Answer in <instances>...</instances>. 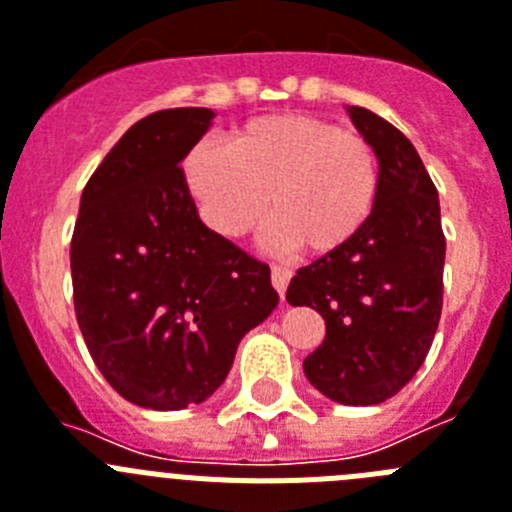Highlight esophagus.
<instances>
[{
    "label": "esophagus",
    "mask_w": 512,
    "mask_h": 512,
    "mask_svg": "<svg viewBox=\"0 0 512 512\" xmlns=\"http://www.w3.org/2000/svg\"><path fill=\"white\" fill-rule=\"evenodd\" d=\"M292 279V271L284 269V266H271V284L279 292V297L284 300V292H287V284Z\"/></svg>",
    "instance_id": "1"
}]
</instances>
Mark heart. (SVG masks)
<instances>
[{
  "label": "heart",
  "instance_id": "1",
  "mask_svg": "<svg viewBox=\"0 0 512 512\" xmlns=\"http://www.w3.org/2000/svg\"><path fill=\"white\" fill-rule=\"evenodd\" d=\"M184 184L212 233L248 235L269 207L277 246L328 256L369 223L382 164L361 133L318 115L284 112L233 128L228 146L197 143L184 158Z\"/></svg>",
  "mask_w": 512,
  "mask_h": 512
}]
</instances>
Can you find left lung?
<instances>
[{"label": "left lung", "mask_w": 512, "mask_h": 512, "mask_svg": "<svg viewBox=\"0 0 512 512\" xmlns=\"http://www.w3.org/2000/svg\"><path fill=\"white\" fill-rule=\"evenodd\" d=\"M348 115L379 153L377 207L346 248L297 269L287 302L325 320L323 343L302 364L312 387L341 405H379L431 351L446 238L436 184L413 143L364 107H348Z\"/></svg>", "instance_id": "8db88e82"}]
</instances>
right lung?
<instances>
[{"instance_id":"right-lung-1","label":"right lung","mask_w":512,"mask_h":512,"mask_svg":"<svg viewBox=\"0 0 512 512\" xmlns=\"http://www.w3.org/2000/svg\"><path fill=\"white\" fill-rule=\"evenodd\" d=\"M215 112L176 107L117 140L81 192L71 238L74 310L112 390L140 408L200 405L235 348L277 307L269 266L197 215L179 164Z\"/></svg>"}]
</instances>
